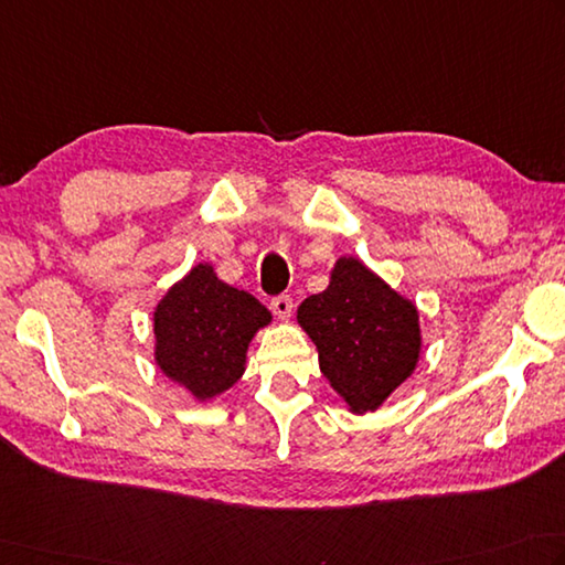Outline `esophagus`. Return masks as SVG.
<instances>
[{
    "mask_svg": "<svg viewBox=\"0 0 565 565\" xmlns=\"http://www.w3.org/2000/svg\"><path fill=\"white\" fill-rule=\"evenodd\" d=\"M271 311L276 318L289 320L291 311H294V301L289 296H276V298H271Z\"/></svg>",
    "mask_w": 565,
    "mask_h": 565,
    "instance_id": "34e87169",
    "label": "esophagus"
}]
</instances>
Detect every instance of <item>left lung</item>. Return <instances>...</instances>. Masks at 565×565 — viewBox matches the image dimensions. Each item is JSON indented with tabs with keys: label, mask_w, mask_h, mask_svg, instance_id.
Segmentation results:
<instances>
[{
	"label": "left lung",
	"mask_w": 565,
	"mask_h": 565,
	"mask_svg": "<svg viewBox=\"0 0 565 565\" xmlns=\"http://www.w3.org/2000/svg\"><path fill=\"white\" fill-rule=\"evenodd\" d=\"M318 364L352 414H367L412 377L422 360L418 308L358 257H340L323 294L298 306Z\"/></svg>",
	"instance_id": "left-lung-1"
}]
</instances>
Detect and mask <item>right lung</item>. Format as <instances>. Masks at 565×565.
<instances>
[{
    "label": "right lung",
    "mask_w": 565,
    "mask_h": 565,
    "mask_svg": "<svg viewBox=\"0 0 565 565\" xmlns=\"http://www.w3.org/2000/svg\"><path fill=\"white\" fill-rule=\"evenodd\" d=\"M269 323L267 306L201 262L153 308V362L163 377L205 404L237 384L249 342Z\"/></svg>",
    "instance_id": "right-lung-1"
}]
</instances>
